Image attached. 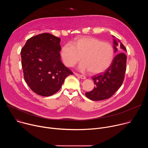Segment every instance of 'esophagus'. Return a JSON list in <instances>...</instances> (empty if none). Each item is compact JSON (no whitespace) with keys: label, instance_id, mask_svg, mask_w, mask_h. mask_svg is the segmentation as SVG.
<instances>
[{"label":"esophagus","instance_id":"34e87169","mask_svg":"<svg viewBox=\"0 0 148 148\" xmlns=\"http://www.w3.org/2000/svg\"><path fill=\"white\" fill-rule=\"evenodd\" d=\"M74 74H75L77 77H79V78H81V79H86V77L85 76H84V75H81V74H78V73H74Z\"/></svg>","mask_w":148,"mask_h":148}]
</instances>
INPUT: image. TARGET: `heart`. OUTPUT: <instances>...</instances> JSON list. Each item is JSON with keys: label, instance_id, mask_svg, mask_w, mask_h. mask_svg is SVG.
Masks as SVG:
<instances>
[{"label": "heart", "instance_id": "heart-1", "mask_svg": "<svg viewBox=\"0 0 148 148\" xmlns=\"http://www.w3.org/2000/svg\"><path fill=\"white\" fill-rule=\"evenodd\" d=\"M114 49L111 44L91 36L79 37L70 44L63 46L60 56L64 64L72 67L81 59L79 66L81 71L89 70L98 74L107 69L114 60Z\"/></svg>", "mask_w": 148, "mask_h": 148}]
</instances>
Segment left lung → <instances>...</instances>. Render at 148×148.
<instances>
[{
	"instance_id": "8db88e82",
	"label": "left lung",
	"mask_w": 148,
	"mask_h": 148,
	"mask_svg": "<svg viewBox=\"0 0 148 148\" xmlns=\"http://www.w3.org/2000/svg\"><path fill=\"white\" fill-rule=\"evenodd\" d=\"M113 37H115L113 36ZM119 42L120 44L118 43ZM115 52L118 51V46H120L122 53L118 54L114 58L110 66L102 73L93 76L95 86L92 91L86 92V97L93 101H101L111 97L119 88L123 83L126 71V49L123 45L114 39Z\"/></svg>"
}]
</instances>
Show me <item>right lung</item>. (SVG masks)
I'll return each mask as SVG.
<instances>
[{
  "label": "right lung",
  "instance_id": "1",
  "mask_svg": "<svg viewBox=\"0 0 148 148\" xmlns=\"http://www.w3.org/2000/svg\"><path fill=\"white\" fill-rule=\"evenodd\" d=\"M60 40L50 33L40 34L28 39L21 50L24 78L38 95L54 94L66 78L73 74L60 60Z\"/></svg>",
  "mask_w": 148,
  "mask_h": 148
}]
</instances>
